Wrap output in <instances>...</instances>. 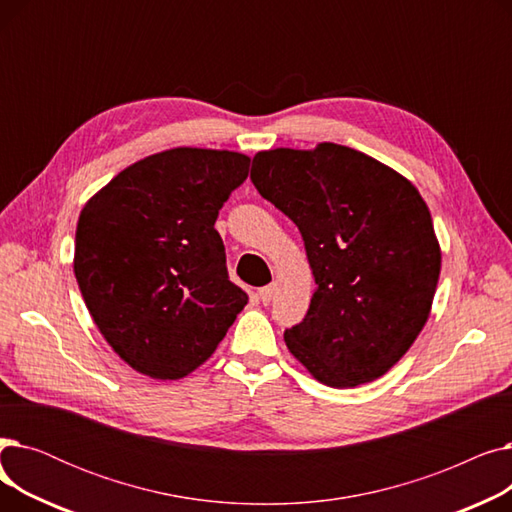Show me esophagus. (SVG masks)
<instances>
[{
    "label": "esophagus",
    "instance_id": "1",
    "mask_svg": "<svg viewBox=\"0 0 512 512\" xmlns=\"http://www.w3.org/2000/svg\"><path fill=\"white\" fill-rule=\"evenodd\" d=\"M274 290H276V286L274 284H270V286H263V288H259V299H261V303L263 305H270V301L274 299Z\"/></svg>",
    "mask_w": 512,
    "mask_h": 512
}]
</instances>
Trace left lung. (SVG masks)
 Listing matches in <instances>:
<instances>
[{
    "instance_id": "1",
    "label": "left lung",
    "mask_w": 512,
    "mask_h": 512,
    "mask_svg": "<svg viewBox=\"0 0 512 512\" xmlns=\"http://www.w3.org/2000/svg\"><path fill=\"white\" fill-rule=\"evenodd\" d=\"M259 195L297 224L315 278L309 311L284 332L321 384L382 378L432 311L442 251L417 188L357 149H270L253 157Z\"/></svg>"
}]
</instances>
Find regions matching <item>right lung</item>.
<instances>
[{
	"label": "right lung",
	"instance_id": "add662e5",
	"mask_svg": "<svg viewBox=\"0 0 512 512\" xmlns=\"http://www.w3.org/2000/svg\"><path fill=\"white\" fill-rule=\"evenodd\" d=\"M251 157L176 147L134 161L80 211L74 276L99 332L134 371L180 380L201 367L247 292L228 280L215 220Z\"/></svg>",
	"mask_w": 512,
	"mask_h": 512
}]
</instances>
